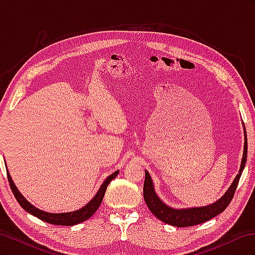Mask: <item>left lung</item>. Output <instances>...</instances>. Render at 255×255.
Instances as JSON below:
<instances>
[{"label": "left lung", "mask_w": 255, "mask_h": 255, "mask_svg": "<svg viewBox=\"0 0 255 255\" xmlns=\"http://www.w3.org/2000/svg\"><path fill=\"white\" fill-rule=\"evenodd\" d=\"M244 126V135H245V142H244V153L243 158L241 163V168L236 174L234 181L230 185L228 190L223 194L221 198H219L217 201H215L212 204H208L206 206H200V207H188V208H174L167 205L163 200L157 196L155 188H154V184L151 179V175L149 172L144 170L145 172V179L143 184V199L146 206L149 207L151 213L155 216L157 219L163 221L167 225L184 228V227H191L200 225L207 220H210L216 216L221 214L226 210L230 202L232 201L234 192L237 188V184L241 179L243 170L247 161V152H248V142H247V133L245 125Z\"/></svg>", "instance_id": "8db88e82"}]
</instances>
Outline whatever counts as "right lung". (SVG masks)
<instances>
[{
    "label": "right lung",
    "mask_w": 255,
    "mask_h": 255,
    "mask_svg": "<svg viewBox=\"0 0 255 255\" xmlns=\"http://www.w3.org/2000/svg\"><path fill=\"white\" fill-rule=\"evenodd\" d=\"M6 171H7V177H8V182H9L12 194H13L14 198L17 199V201L19 202V204L21 205L23 210H25L27 213L32 214L33 216H35V217H37V218H39L40 220L51 223V225H57V226H75V225H79V223H81L85 220L89 219L91 216L96 213L100 204H101L104 194H105V190L107 188V185H109L119 173V170H117L107 176L105 181L102 183L101 186H100L95 197L92 198L87 204H85V206L81 207L80 210H76L73 212H68V213L54 214V213L41 211V210H39V208L34 206L32 203H29L19 191V189L16 186V184L13 183L8 169H7V166H6Z\"/></svg>",
    "instance_id": "obj_1"
}]
</instances>
